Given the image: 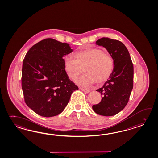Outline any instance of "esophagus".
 <instances>
[{"label": "esophagus", "mask_w": 158, "mask_h": 158, "mask_svg": "<svg viewBox=\"0 0 158 158\" xmlns=\"http://www.w3.org/2000/svg\"><path fill=\"white\" fill-rule=\"evenodd\" d=\"M80 89L84 92H85V93H87V94L91 92V90L88 89H85V88H80Z\"/></svg>", "instance_id": "esophagus-1"}]
</instances>
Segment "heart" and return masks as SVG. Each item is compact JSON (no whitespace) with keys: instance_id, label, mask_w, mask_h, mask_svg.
Here are the masks:
<instances>
[{"instance_id":"1","label":"heart","mask_w":158,"mask_h":158,"mask_svg":"<svg viewBox=\"0 0 158 158\" xmlns=\"http://www.w3.org/2000/svg\"><path fill=\"white\" fill-rule=\"evenodd\" d=\"M70 56L63 58L64 70L67 77L75 80L81 75L84 68L83 76L77 79L78 85L87 87L96 81L100 84L107 81L114 69L112 56L104 50L97 48H84Z\"/></svg>"}]
</instances>
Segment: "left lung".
<instances>
[{"mask_svg": "<svg viewBox=\"0 0 158 158\" xmlns=\"http://www.w3.org/2000/svg\"><path fill=\"white\" fill-rule=\"evenodd\" d=\"M107 50L113 60L114 69L102 87L96 90L102 94V101L92 106L99 115L112 116L121 112L129 102L133 87L134 67L130 54L123 42L103 37L96 42Z\"/></svg>", "mask_w": 158, "mask_h": 158, "instance_id": "obj_1", "label": "left lung"}]
</instances>
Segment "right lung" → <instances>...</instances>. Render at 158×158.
<instances>
[{"label":"right lung","instance_id":"add662e5","mask_svg":"<svg viewBox=\"0 0 158 158\" xmlns=\"http://www.w3.org/2000/svg\"><path fill=\"white\" fill-rule=\"evenodd\" d=\"M70 45L46 39L28 50L23 60L21 87L26 104L37 114L50 117L63 112L79 88L67 77L63 57Z\"/></svg>","mask_w":158,"mask_h":158}]
</instances>
